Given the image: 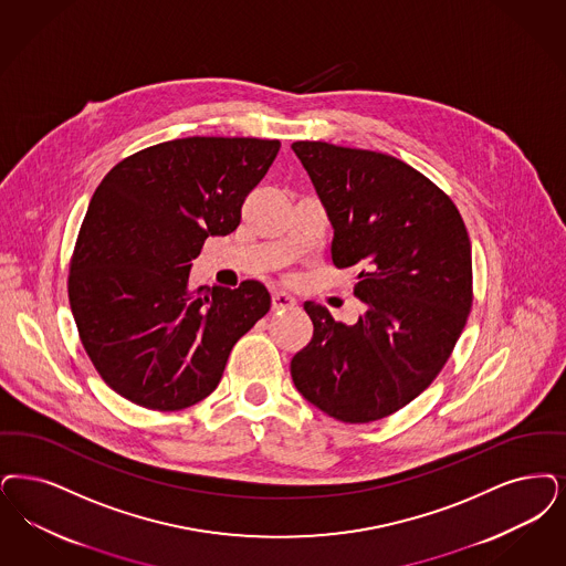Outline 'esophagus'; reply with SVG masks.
<instances>
[{
	"label": "esophagus",
	"instance_id": "obj_1",
	"mask_svg": "<svg viewBox=\"0 0 566 566\" xmlns=\"http://www.w3.org/2000/svg\"><path fill=\"white\" fill-rule=\"evenodd\" d=\"M296 305V298L293 294L284 293V291H275L272 294L273 312H284V310H293Z\"/></svg>",
	"mask_w": 566,
	"mask_h": 566
}]
</instances>
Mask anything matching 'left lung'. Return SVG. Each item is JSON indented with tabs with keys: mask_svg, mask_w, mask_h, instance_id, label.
Returning <instances> with one entry per match:
<instances>
[{
	"mask_svg": "<svg viewBox=\"0 0 566 566\" xmlns=\"http://www.w3.org/2000/svg\"><path fill=\"white\" fill-rule=\"evenodd\" d=\"M333 226V263L358 268L356 324L305 301L314 337L291 363L307 402L345 423L407 407L449 360L472 307L463 219L430 179L377 151L296 140Z\"/></svg>",
	"mask_w": 566,
	"mask_h": 566,
	"instance_id": "left-lung-1",
	"label": "left lung"
}]
</instances>
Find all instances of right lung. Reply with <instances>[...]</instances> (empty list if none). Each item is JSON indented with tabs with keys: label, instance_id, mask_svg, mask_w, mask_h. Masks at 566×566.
I'll list each match as a JSON object with an SVG mask.
<instances>
[{
	"label": "right lung",
	"instance_id": "1",
	"mask_svg": "<svg viewBox=\"0 0 566 566\" xmlns=\"http://www.w3.org/2000/svg\"><path fill=\"white\" fill-rule=\"evenodd\" d=\"M280 140L187 136L122 159L96 187L69 273L80 339L103 381L151 410H181L221 381L229 352L272 307L247 280L189 289L208 235L240 226Z\"/></svg>",
	"mask_w": 566,
	"mask_h": 566
}]
</instances>
